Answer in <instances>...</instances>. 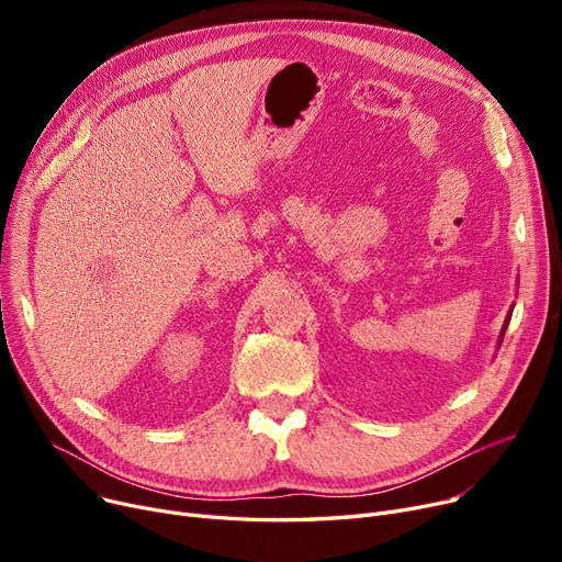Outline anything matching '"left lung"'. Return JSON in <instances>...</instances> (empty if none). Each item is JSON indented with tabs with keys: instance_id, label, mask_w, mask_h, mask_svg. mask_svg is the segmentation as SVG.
Segmentation results:
<instances>
[{
	"instance_id": "left-lung-1",
	"label": "left lung",
	"mask_w": 562,
	"mask_h": 562,
	"mask_svg": "<svg viewBox=\"0 0 562 562\" xmlns=\"http://www.w3.org/2000/svg\"><path fill=\"white\" fill-rule=\"evenodd\" d=\"M508 321H510V314H508V318H506V326H504V330H501V337H498V346H501V341H504V333H506V328H508Z\"/></svg>"
}]
</instances>
